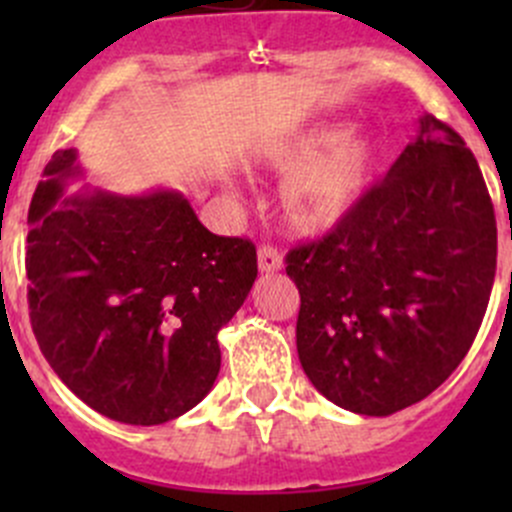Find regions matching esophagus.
Returning <instances> with one entry per match:
<instances>
[{
	"instance_id": "obj_1",
	"label": "esophagus",
	"mask_w": 512,
	"mask_h": 512,
	"mask_svg": "<svg viewBox=\"0 0 512 512\" xmlns=\"http://www.w3.org/2000/svg\"><path fill=\"white\" fill-rule=\"evenodd\" d=\"M257 265H260L262 275H275V272H280L285 267V262H282V255L275 247H260V252H257Z\"/></svg>"
}]
</instances>
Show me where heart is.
<instances>
[{
    "label": "heart",
    "instance_id": "obj_1",
    "mask_svg": "<svg viewBox=\"0 0 512 512\" xmlns=\"http://www.w3.org/2000/svg\"><path fill=\"white\" fill-rule=\"evenodd\" d=\"M379 160L374 133L332 118L270 143L257 153L255 163L287 175L280 188V215L287 230L319 237L352 218L374 183Z\"/></svg>",
    "mask_w": 512,
    "mask_h": 512
}]
</instances>
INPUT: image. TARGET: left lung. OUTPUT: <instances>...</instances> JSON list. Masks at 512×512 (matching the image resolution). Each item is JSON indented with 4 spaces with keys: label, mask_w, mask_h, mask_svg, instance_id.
Segmentation results:
<instances>
[{
    "label": "left lung",
    "mask_w": 512,
    "mask_h": 512,
    "mask_svg": "<svg viewBox=\"0 0 512 512\" xmlns=\"http://www.w3.org/2000/svg\"><path fill=\"white\" fill-rule=\"evenodd\" d=\"M493 203L478 160L423 113L352 218L294 247L297 354L314 389L361 416L418 404L476 339L495 277Z\"/></svg>",
    "instance_id": "obj_1"
}]
</instances>
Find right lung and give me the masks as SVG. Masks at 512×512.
<instances>
[{
  "label": "right lung",
  "mask_w": 512,
  "mask_h": 512,
  "mask_svg": "<svg viewBox=\"0 0 512 512\" xmlns=\"http://www.w3.org/2000/svg\"><path fill=\"white\" fill-rule=\"evenodd\" d=\"M56 151L29 205L27 277L41 354L84 404L158 426L208 396L218 332L257 277L250 240L213 235L180 190L118 195Z\"/></svg>",
  "instance_id": "1"
}]
</instances>
